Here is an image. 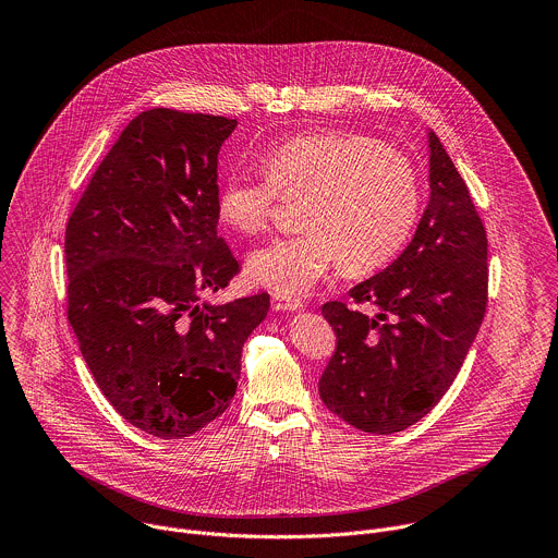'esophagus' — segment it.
<instances>
[{"mask_svg":"<svg viewBox=\"0 0 558 558\" xmlns=\"http://www.w3.org/2000/svg\"><path fill=\"white\" fill-rule=\"evenodd\" d=\"M271 304H274L276 311H298V308L302 306L300 300H295V298H284V295H278V293L271 298Z\"/></svg>","mask_w":558,"mask_h":558,"instance_id":"obj_1","label":"esophagus"}]
</instances>
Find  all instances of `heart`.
I'll use <instances>...</instances> for the list:
<instances>
[{
    "instance_id": "b5f03b06",
    "label": "heart",
    "mask_w": 558,
    "mask_h": 558,
    "mask_svg": "<svg viewBox=\"0 0 558 558\" xmlns=\"http://www.w3.org/2000/svg\"><path fill=\"white\" fill-rule=\"evenodd\" d=\"M265 174L233 168L218 185V220L238 233L267 227L278 194L304 196L295 235L247 256V276L284 298L311 291L338 263L349 276L388 265L420 216V183L409 158L342 130L284 138L263 154Z\"/></svg>"
}]
</instances>
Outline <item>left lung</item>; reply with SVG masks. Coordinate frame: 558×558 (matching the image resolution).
I'll return each mask as SVG.
<instances>
[{"label":"left lung","instance_id":"left-lung-1","mask_svg":"<svg viewBox=\"0 0 558 558\" xmlns=\"http://www.w3.org/2000/svg\"><path fill=\"white\" fill-rule=\"evenodd\" d=\"M426 136L430 196L413 241L349 291L377 313L323 306L338 349L317 390L331 413L375 435L400 433L437 407L486 313L484 222L437 134Z\"/></svg>","mask_w":558,"mask_h":558}]
</instances>
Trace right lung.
I'll list each match as a JSON object with an SVG mask.
<instances>
[{"mask_svg":"<svg viewBox=\"0 0 558 558\" xmlns=\"http://www.w3.org/2000/svg\"><path fill=\"white\" fill-rule=\"evenodd\" d=\"M238 121L141 112L65 227L68 320L95 381L143 433L183 439L231 404L269 295L198 302L238 260L218 235V151Z\"/></svg>","mask_w":558,"mask_h":558,"instance_id":"1","label":"right lung"}]
</instances>
